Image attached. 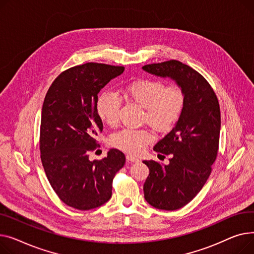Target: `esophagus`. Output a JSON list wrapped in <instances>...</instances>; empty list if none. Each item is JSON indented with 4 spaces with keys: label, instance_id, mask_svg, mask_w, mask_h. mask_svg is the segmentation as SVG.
<instances>
[{
    "label": "esophagus",
    "instance_id": "1",
    "mask_svg": "<svg viewBox=\"0 0 254 254\" xmlns=\"http://www.w3.org/2000/svg\"><path fill=\"white\" fill-rule=\"evenodd\" d=\"M126 159H127L128 162H131V163H136V162L139 161L138 158L134 157V156H132V155H127V156H126Z\"/></svg>",
    "mask_w": 254,
    "mask_h": 254
}]
</instances>
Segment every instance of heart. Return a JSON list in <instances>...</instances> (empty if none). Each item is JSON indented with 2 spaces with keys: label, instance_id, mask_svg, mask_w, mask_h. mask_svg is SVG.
I'll list each match as a JSON object with an SVG mask.
<instances>
[{
  "label": "heart",
  "instance_id": "b5f03b06",
  "mask_svg": "<svg viewBox=\"0 0 254 254\" xmlns=\"http://www.w3.org/2000/svg\"><path fill=\"white\" fill-rule=\"evenodd\" d=\"M126 95L145 109V121L158 131L170 130L180 119L186 96L178 85L166 86L160 80L137 79L125 87ZM121 97L114 91H104L97 100V114L109 126L119 122ZM154 135L143 129L125 128L113 134L111 143L127 153L140 154L153 141Z\"/></svg>",
  "mask_w": 254,
  "mask_h": 254
}]
</instances>
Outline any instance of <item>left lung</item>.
I'll use <instances>...</instances> for the list:
<instances>
[{
    "instance_id": "obj_1",
    "label": "left lung",
    "mask_w": 254,
    "mask_h": 254,
    "mask_svg": "<svg viewBox=\"0 0 254 254\" xmlns=\"http://www.w3.org/2000/svg\"><path fill=\"white\" fill-rule=\"evenodd\" d=\"M142 69L173 80L186 96L180 119L154 146V151L171 156L169 164L143 161L150 169L143 185L145 201L157 209L176 210L196 197L211 173L219 143V103L202 74L181 62L147 64Z\"/></svg>"
}]
</instances>
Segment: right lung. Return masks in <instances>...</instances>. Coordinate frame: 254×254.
<instances>
[{"label":"right lung","instance_id":"add662e5","mask_svg":"<svg viewBox=\"0 0 254 254\" xmlns=\"http://www.w3.org/2000/svg\"><path fill=\"white\" fill-rule=\"evenodd\" d=\"M124 69L94 63L70 67L54 80L43 103L40 151L45 173L59 199L79 210L111 199L114 177L125 164L117 148L100 161L89 160L103 128L98 93Z\"/></svg>","mask_w":254,"mask_h":254}]
</instances>
